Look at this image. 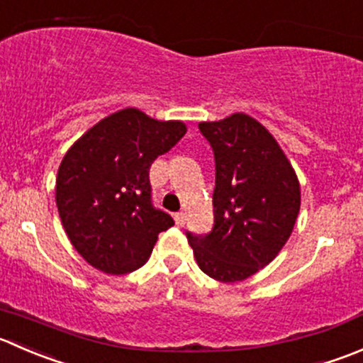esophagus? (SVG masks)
<instances>
[{"label": "esophagus", "instance_id": "obj_1", "mask_svg": "<svg viewBox=\"0 0 363 363\" xmlns=\"http://www.w3.org/2000/svg\"><path fill=\"white\" fill-rule=\"evenodd\" d=\"M174 220H175V223L179 225V227H184V223H186V214L184 213H177L174 216Z\"/></svg>", "mask_w": 363, "mask_h": 363}]
</instances>
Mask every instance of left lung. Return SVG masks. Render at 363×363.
<instances>
[{
	"instance_id": "obj_1",
	"label": "left lung",
	"mask_w": 363,
	"mask_h": 363,
	"mask_svg": "<svg viewBox=\"0 0 363 363\" xmlns=\"http://www.w3.org/2000/svg\"><path fill=\"white\" fill-rule=\"evenodd\" d=\"M214 152V227L188 232L200 269L218 282L246 280L279 255L300 213L296 172L260 122L234 113L200 122Z\"/></svg>"
}]
</instances>
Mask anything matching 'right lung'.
I'll return each instance as SVG.
<instances>
[{
  "label": "right lung",
  "instance_id": "add662e5",
  "mask_svg": "<svg viewBox=\"0 0 363 363\" xmlns=\"http://www.w3.org/2000/svg\"><path fill=\"white\" fill-rule=\"evenodd\" d=\"M184 135V122H161L125 108L67 150L56 177V207L67 238L90 266L125 275L149 260L160 232L174 225L170 214L152 206L150 164Z\"/></svg>",
  "mask_w": 363,
  "mask_h": 363
}]
</instances>
